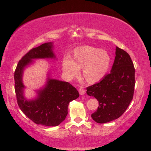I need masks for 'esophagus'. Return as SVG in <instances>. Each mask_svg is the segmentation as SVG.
I'll return each instance as SVG.
<instances>
[{"label":"esophagus","mask_w":151,"mask_h":151,"mask_svg":"<svg viewBox=\"0 0 151 151\" xmlns=\"http://www.w3.org/2000/svg\"><path fill=\"white\" fill-rule=\"evenodd\" d=\"M78 91H79L80 95H81L85 94V93H86V90L83 87H80L79 89H78Z\"/></svg>","instance_id":"34e87169"}]
</instances>
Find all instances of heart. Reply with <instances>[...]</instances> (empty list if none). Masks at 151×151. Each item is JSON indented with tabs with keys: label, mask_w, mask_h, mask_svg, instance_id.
Returning <instances> with one entry per match:
<instances>
[{
	"label": "heart",
	"mask_w": 151,
	"mask_h": 151,
	"mask_svg": "<svg viewBox=\"0 0 151 151\" xmlns=\"http://www.w3.org/2000/svg\"><path fill=\"white\" fill-rule=\"evenodd\" d=\"M74 60L67 55L62 60L64 77L71 81L83 67V75L88 82L99 81L106 75L110 65V57L106 50L90 46L77 48L74 51Z\"/></svg>",
	"instance_id": "obj_1"
}]
</instances>
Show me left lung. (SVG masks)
Instances as JSON below:
<instances>
[{"instance_id":"8db88e82","label":"left lung","mask_w":151,"mask_h":151,"mask_svg":"<svg viewBox=\"0 0 151 151\" xmlns=\"http://www.w3.org/2000/svg\"><path fill=\"white\" fill-rule=\"evenodd\" d=\"M135 69L129 54L116 47L115 57L110 74L87 88V94L99 101L97 110L91 117L98 123H106L121 117L134 95Z\"/></svg>"}]
</instances>
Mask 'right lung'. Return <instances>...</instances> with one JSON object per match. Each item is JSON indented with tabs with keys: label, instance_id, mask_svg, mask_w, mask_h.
Returning a JSON list of instances; mask_svg holds the SVG:
<instances>
[{
	"label": "right lung",
	"instance_id": "right-lung-1",
	"mask_svg": "<svg viewBox=\"0 0 151 151\" xmlns=\"http://www.w3.org/2000/svg\"><path fill=\"white\" fill-rule=\"evenodd\" d=\"M53 50L52 42L31 49L19 61L14 73L15 91L19 108L35 123L47 127L58 126L65 120L69 102L79 97L77 89L71 84L51 78L49 74L45 86L36 91V98L27 99L24 96V69L34 63V60L56 59Z\"/></svg>",
	"mask_w": 151,
	"mask_h": 151
}]
</instances>
